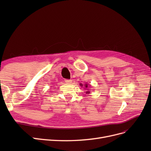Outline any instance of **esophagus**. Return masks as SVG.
<instances>
[{"mask_svg":"<svg viewBox=\"0 0 151 151\" xmlns=\"http://www.w3.org/2000/svg\"><path fill=\"white\" fill-rule=\"evenodd\" d=\"M65 82L67 84H70L72 83V80L71 79H65Z\"/></svg>","mask_w":151,"mask_h":151,"instance_id":"1","label":"esophagus"}]
</instances>
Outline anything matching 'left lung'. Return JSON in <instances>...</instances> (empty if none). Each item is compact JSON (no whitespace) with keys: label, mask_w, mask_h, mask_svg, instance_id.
I'll return each instance as SVG.
<instances>
[{"label":"left lung","mask_w":151,"mask_h":151,"mask_svg":"<svg viewBox=\"0 0 151 151\" xmlns=\"http://www.w3.org/2000/svg\"><path fill=\"white\" fill-rule=\"evenodd\" d=\"M80 86H81V87H83V86H84V88H86V89L88 88V87H90V86H89V85H88V84H87V83H86V84H84V85H83V84H80ZM89 90H90V89H88V91H86V94H89V93H90V91H89Z\"/></svg>","instance_id":"8db88e82"}]
</instances>
